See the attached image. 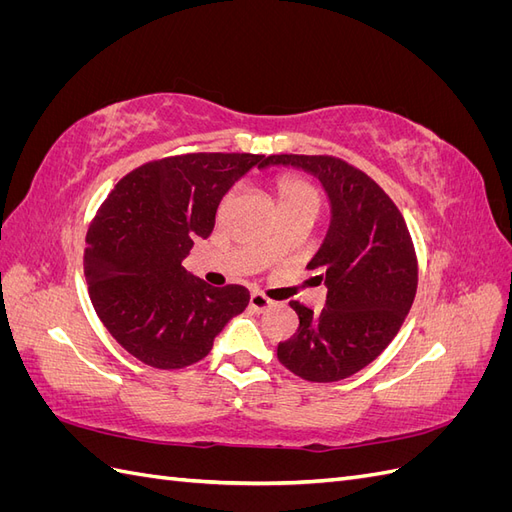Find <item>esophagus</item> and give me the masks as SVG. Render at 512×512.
I'll list each match as a JSON object with an SVG mask.
<instances>
[{
    "label": "esophagus",
    "mask_w": 512,
    "mask_h": 512,
    "mask_svg": "<svg viewBox=\"0 0 512 512\" xmlns=\"http://www.w3.org/2000/svg\"><path fill=\"white\" fill-rule=\"evenodd\" d=\"M250 305L256 309V312H265V309L273 307V301H271V299H267L265 294H262V292H252Z\"/></svg>",
    "instance_id": "1"
}]
</instances>
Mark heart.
Wrapping results in <instances>:
<instances>
[{"instance_id":"heart-1","label":"heart","mask_w":512,"mask_h":512,"mask_svg":"<svg viewBox=\"0 0 512 512\" xmlns=\"http://www.w3.org/2000/svg\"><path fill=\"white\" fill-rule=\"evenodd\" d=\"M277 196H280L282 209L297 205H318L316 190L307 181L297 177H282L277 181Z\"/></svg>"}]
</instances>
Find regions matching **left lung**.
<instances>
[{
    "label": "left lung",
    "instance_id": "left-lung-1",
    "mask_svg": "<svg viewBox=\"0 0 512 512\" xmlns=\"http://www.w3.org/2000/svg\"><path fill=\"white\" fill-rule=\"evenodd\" d=\"M320 181L329 198L327 235L307 269L320 271L327 303L314 312L297 301L292 339L277 359L309 382H337L376 361L404 324L418 282L416 254L393 200L359 168L329 156H269Z\"/></svg>",
    "mask_w": 512,
    "mask_h": 512
}]
</instances>
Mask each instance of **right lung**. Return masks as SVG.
I'll list each match as a JSON object with an SVG mask.
<instances>
[{
	"mask_svg": "<svg viewBox=\"0 0 512 512\" xmlns=\"http://www.w3.org/2000/svg\"><path fill=\"white\" fill-rule=\"evenodd\" d=\"M265 164L252 153L164 158L132 170L104 200L87 232L85 280L98 318L138 361L156 369L198 363L250 303L247 288H213L183 260L213 232L232 185Z\"/></svg>",
	"mask_w": 512,
	"mask_h": 512,
	"instance_id": "add662e5",
	"label": "right lung"
}]
</instances>
